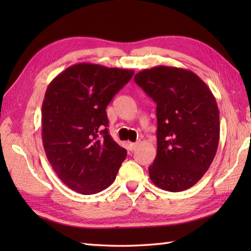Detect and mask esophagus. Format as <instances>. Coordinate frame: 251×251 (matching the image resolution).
<instances>
[{"mask_svg":"<svg viewBox=\"0 0 251 251\" xmlns=\"http://www.w3.org/2000/svg\"><path fill=\"white\" fill-rule=\"evenodd\" d=\"M138 147V142H128V148H129V150L130 151H134L135 149Z\"/></svg>","mask_w":251,"mask_h":251,"instance_id":"1","label":"esophagus"}]
</instances>
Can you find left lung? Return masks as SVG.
Segmentation results:
<instances>
[{
    "label": "left lung",
    "mask_w": 251,
    "mask_h": 251,
    "mask_svg": "<svg viewBox=\"0 0 251 251\" xmlns=\"http://www.w3.org/2000/svg\"><path fill=\"white\" fill-rule=\"evenodd\" d=\"M135 82L156 103L157 153L150 179L169 192L190 189L210 167L219 145L214 95L195 73L176 67L146 69Z\"/></svg>",
    "instance_id": "8db88e82"
}]
</instances>
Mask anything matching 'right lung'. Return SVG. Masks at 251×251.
Segmentation results:
<instances>
[{
    "label": "right lung",
    "instance_id": "add662e5",
    "mask_svg": "<svg viewBox=\"0 0 251 251\" xmlns=\"http://www.w3.org/2000/svg\"><path fill=\"white\" fill-rule=\"evenodd\" d=\"M132 70L76 63L52 79L42 104L47 159L68 188L84 195L110 186L127 151L112 139L105 108Z\"/></svg>",
    "mask_w": 251,
    "mask_h": 251
}]
</instances>
